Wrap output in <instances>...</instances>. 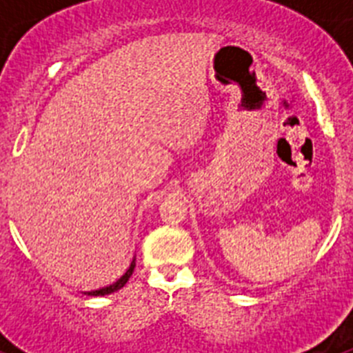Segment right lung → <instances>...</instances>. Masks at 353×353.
Masks as SVG:
<instances>
[{"instance_id": "add662e5", "label": "right lung", "mask_w": 353, "mask_h": 353, "mask_svg": "<svg viewBox=\"0 0 353 353\" xmlns=\"http://www.w3.org/2000/svg\"><path fill=\"white\" fill-rule=\"evenodd\" d=\"M134 267H136V260H132V263H130V267L127 269V272L123 274V276H121L117 283H113V285H109V286H104V288H101V290H93V292H84V293H86V295H95V297H99V295H109V293L118 292V290L123 288V286L127 285L129 277L132 276V272H134Z\"/></svg>"}]
</instances>
